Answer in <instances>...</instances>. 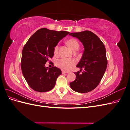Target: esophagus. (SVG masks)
<instances>
[{"instance_id":"1","label":"esophagus","mask_w":130,"mask_h":130,"mask_svg":"<svg viewBox=\"0 0 130 130\" xmlns=\"http://www.w3.org/2000/svg\"><path fill=\"white\" fill-rule=\"evenodd\" d=\"M68 73V72L63 71V70H62V74H66V73Z\"/></svg>"}]
</instances>
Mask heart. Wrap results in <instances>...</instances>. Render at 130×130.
Masks as SVG:
<instances>
[{
	"label": "heart",
	"mask_w": 130,
	"mask_h": 130,
	"mask_svg": "<svg viewBox=\"0 0 130 130\" xmlns=\"http://www.w3.org/2000/svg\"><path fill=\"white\" fill-rule=\"evenodd\" d=\"M67 44L73 50H74L76 48H78V47H79V44H78L77 41L74 38L69 39L67 42ZM58 49V45H56L55 47L54 52L57 53ZM75 60L67 58H61L58 60L56 62V64L58 67L65 70V71L69 70L72 68V67L75 64Z\"/></svg>",
	"instance_id": "obj_1"
}]
</instances>
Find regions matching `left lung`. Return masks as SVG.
Returning <instances> with one entry per match:
<instances>
[{
  "instance_id": "obj_1",
  "label": "left lung",
  "mask_w": 130,
  "mask_h": 130,
  "mask_svg": "<svg viewBox=\"0 0 130 130\" xmlns=\"http://www.w3.org/2000/svg\"><path fill=\"white\" fill-rule=\"evenodd\" d=\"M69 35L80 41L84 51L76 67L80 71L74 73L76 78L70 82V87L76 92L84 93L92 91L99 84L107 65L104 43L95 34L90 31L69 33ZM83 69L80 74V71Z\"/></svg>"
}]
</instances>
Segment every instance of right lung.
<instances>
[{"label": "right lung", "instance_id": "obj_1", "mask_svg": "<svg viewBox=\"0 0 130 130\" xmlns=\"http://www.w3.org/2000/svg\"><path fill=\"white\" fill-rule=\"evenodd\" d=\"M69 32L42 28L30 37L22 50L21 68L27 84L34 90L45 92L56 84L61 70L56 67H46L45 64L52 58L58 42Z\"/></svg>", "mask_w": 130, "mask_h": 130}]
</instances>
